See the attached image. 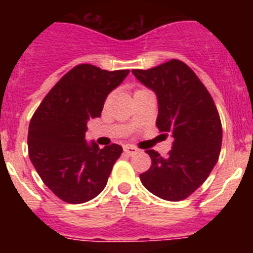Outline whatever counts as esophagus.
Here are the masks:
<instances>
[{
	"instance_id": "obj_1",
	"label": "esophagus",
	"mask_w": 253,
	"mask_h": 253,
	"mask_svg": "<svg viewBox=\"0 0 253 253\" xmlns=\"http://www.w3.org/2000/svg\"><path fill=\"white\" fill-rule=\"evenodd\" d=\"M124 152L126 154H129V156H131V154L137 153L138 149L135 148V147H133V146H125L124 147Z\"/></svg>"
}]
</instances>
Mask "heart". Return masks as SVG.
Returning a JSON list of instances; mask_svg holds the SVG:
<instances>
[{
    "label": "heart",
    "instance_id": "b5f03b06",
    "mask_svg": "<svg viewBox=\"0 0 253 253\" xmlns=\"http://www.w3.org/2000/svg\"><path fill=\"white\" fill-rule=\"evenodd\" d=\"M139 91H142V90H139ZM137 92H138V91H137Z\"/></svg>",
    "mask_w": 253,
    "mask_h": 253
}]
</instances>
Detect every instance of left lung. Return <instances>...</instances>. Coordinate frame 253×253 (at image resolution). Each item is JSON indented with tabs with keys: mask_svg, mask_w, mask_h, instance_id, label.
Masks as SVG:
<instances>
[{
	"mask_svg": "<svg viewBox=\"0 0 253 253\" xmlns=\"http://www.w3.org/2000/svg\"><path fill=\"white\" fill-rule=\"evenodd\" d=\"M135 78L157 96L156 125L172 137L169 157L148 149L152 166L140 173L143 186L169 202H180L202 186L222 147V124L215 104L193 69L171 59L154 68L133 69Z\"/></svg>",
	"mask_w": 253,
	"mask_h": 253,
	"instance_id": "obj_1",
	"label": "left lung"
}]
</instances>
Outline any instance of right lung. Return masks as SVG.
<instances>
[{"label": "right lung", "instance_id": "1", "mask_svg": "<svg viewBox=\"0 0 253 253\" xmlns=\"http://www.w3.org/2000/svg\"><path fill=\"white\" fill-rule=\"evenodd\" d=\"M129 75V69L105 71L80 64L60 78L31 118L29 157L44 184L63 202L81 204L106 186L119 144L99 148L87 143V122L101 116L107 95Z\"/></svg>", "mask_w": 253, "mask_h": 253}]
</instances>
